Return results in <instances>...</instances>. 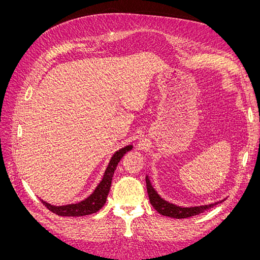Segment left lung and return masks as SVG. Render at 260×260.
<instances>
[{"instance_id":"obj_1","label":"left lung","mask_w":260,"mask_h":260,"mask_svg":"<svg viewBox=\"0 0 260 260\" xmlns=\"http://www.w3.org/2000/svg\"><path fill=\"white\" fill-rule=\"evenodd\" d=\"M146 188H147L149 202H151L152 206L162 216H168L171 218L181 219V218H188L192 216L200 215L202 212H204L218 204V203H215V204H210V205L196 206V207H180L175 205V204H170L166 201H164L160 196L156 193L151 182H149L148 178H146ZM224 200L220 201L219 203H221Z\"/></svg>"}]
</instances>
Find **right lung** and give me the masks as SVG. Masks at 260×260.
<instances>
[{
	"label": "right lung",
	"instance_id": "add662e5",
	"mask_svg": "<svg viewBox=\"0 0 260 260\" xmlns=\"http://www.w3.org/2000/svg\"><path fill=\"white\" fill-rule=\"evenodd\" d=\"M131 148H132V145H128L119 149V151H117L114 154L111 161L108 164V167L106 168L103 180L101 181L100 184L95 188V191H94L88 199H85L84 201L78 204H72V205H66V206H53L46 202L42 201L43 205L49 210L54 212V214L62 216V217H79V216L91 215V214H94V212H96L104 206V204L106 202L109 188H111L114 171L117 167L118 162H119V160L121 159V157L128 151H130Z\"/></svg>",
	"mask_w": 260,
	"mask_h": 260
}]
</instances>
